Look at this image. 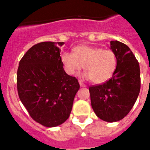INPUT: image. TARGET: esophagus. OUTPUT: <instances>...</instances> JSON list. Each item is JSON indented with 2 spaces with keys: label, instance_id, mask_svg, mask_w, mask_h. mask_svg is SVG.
<instances>
[{
  "label": "esophagus",
  "instance_id": "1",
  "mask_svg": "<svg viewBox=\"0 0 150 150\" xmlns=\"http://www.w3.org/2000/svg\"><path fill=\"white\" fill-rule=\"evenodd\" d=\"M79 86H80L81 87H86V85H85L84 83H83V82L81 81V80H79Z\"/></svg>",
  "mask_w": 150,
  "mask_h": 150
}]
</instances>
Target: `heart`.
<instances>
[{"label": "heart", "mask_w": 150, "mask_h": 150, "mask_svg": "<svg viewBox=\"0 0 150 150\" xmlns=\"http://www.w3.org/2000/svg\"><path fill=\"white\" fill-rule=\"evenodd\" d=\"M65 72L69 75L77 74L84 67L85 79L95 84L109 80L117 68V57L111 50L79 45L74 49V53L64 52L61 56Z\"/></svg>", "instance_id": "b5f03b06"}]
</instances>
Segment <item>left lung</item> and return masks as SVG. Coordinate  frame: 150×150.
Segmentation results:
<instances>
[{
  "mask_svg": "<svg viewBox=\"0 0 150 150\" xmlns=\"http://www.w3.org/2000/svg\"><path fill=\"white\" fill-rule=\"evenodd\" d=\"M117 57V68L106 83L89 87L91 104L100 120L113 122L128 115L140 89V65L129 47L120 41H110Z\"/></svg>",
  "mask_w": 150,
  "mask_h": 150,
  "instance_id": "obj_1",
  "label": "left lung"
}]
</instances>
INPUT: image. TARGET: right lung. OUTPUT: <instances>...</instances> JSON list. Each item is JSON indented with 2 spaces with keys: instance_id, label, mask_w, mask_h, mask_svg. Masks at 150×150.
Returning <instances> with one entry per match:
<instances>
[{
  "instance_id": "right-lung-1",
  "label": "right lung",
  "mask_w": 150,
  "mask_h": 150,
  "mask_svg": "<svg viewBox=\"0 0 150 150\" xmlns=\"http://www.w3.org/2000/svg\"><path fill=\"white\" fill-rule=\"evenodd\" d=\"M64 42H42L29 49L18 64L17 90L34 121L51 128L68 119L79 88L77 79L64 70L60 48Z\"/></svg>"
}]
</instances>
